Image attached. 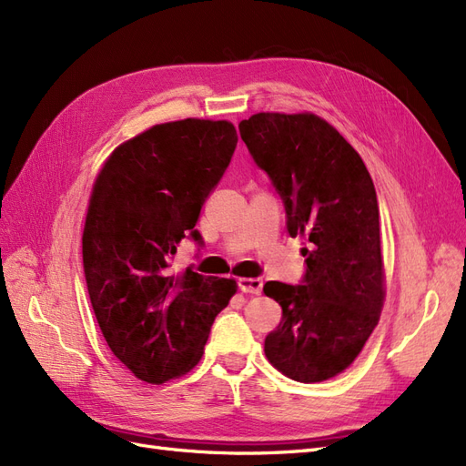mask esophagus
Returning a JSON list of instances; mask_svg holds the SVG:
<instances>
[{"label":"esophagus","mask_w":466,"mask_h":466,"mask_svg":"<svg viewBox=\"0 0 466 466\" xmlns=\"http://www.w3.org/2000/svg\"><path fill=\"white\" fill-rule=\"evenodd\" d=\"M237 286L243 293L258 295L262 291V279L260 278H238Z\"/></svg>","instance_id":"1"}]
</instances>
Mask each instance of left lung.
Returning a JSON list of instances; mask_svg holds the SVG:
<instances>
[{"instance_id":"8db88e82","label":"left lung","mask_w":466,"mask_h":466,"mask_svg":"<svg viewBox=\"0 0 466 466\" xmlns=\"http://www.w3.org/2000/svg\"><path fill=\"white\" fill-rule=\"evenodd\" d=\"M238 132L284 202L288 233L309 243L299 284L266 281L281 320L264 354L293 380L330 379L358 358L383 307L373 180L358 151L315 115L260 112Z\"/></svg>"}]
</instances>
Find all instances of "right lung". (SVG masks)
<instances>
[{
    "label": "right lung",
    "mask_w": 466,
    "mask_h": 466,
    "mask_svg": "<svg viewBox=\"0 0 466 466\" xmlns=\"http://www.w3.org/2000/svg\"><path fill=\"white\" fill-rule=\"evenodd\" d=\"M237 147L231 122L157 124L110 155L93 187L83 229V272L108 348L146 383L159 385L200 361L235 279L168 262L196 228Z\"/></svg>",
    "instance_id": "right-lung-1"
}]
</instances>
